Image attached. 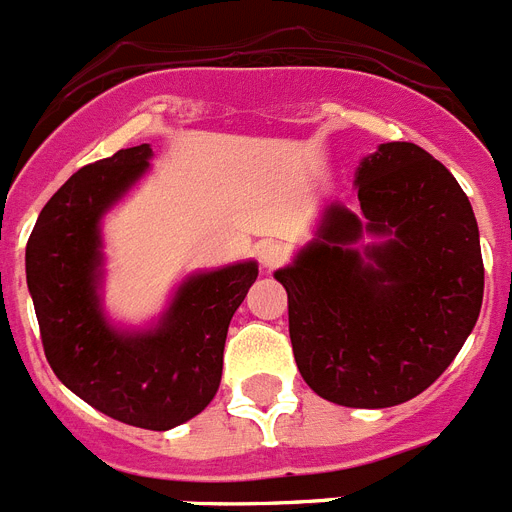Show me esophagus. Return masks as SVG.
Wrapping results in <instances>:
<instances>
[{
  "instance_id": "esophagus-1",
  "label": "esophagus",
  "mask_w": 512,
  "mask_h": 512,
  "mask_svg": "<svg viewBox=\"0 0 512 512\" xmlns=\"http://www.w3.org/2000/svg\"><path fill=\"white\" fill-rule=\"evenodd\" d=\"M257 257H260V265L265 270H276L289 260V249L283 247L281 242H265L260 252H257Z\"/></svg>"
}]
</instances>
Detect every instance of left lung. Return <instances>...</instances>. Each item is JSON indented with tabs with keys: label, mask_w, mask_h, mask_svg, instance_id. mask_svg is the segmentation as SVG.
Segmentation results:
<instances>
[{
	"label": "left lung",
	"mask_w": 512,
	"mask_h": 512,
	"mask_svg": "<svg viewBox=\"0 0 512 512\" xmlns=\"http://www.w3.org/2000/svg\"><path fill=\"white\" fill-rule=\"evenodd\" d=\"M361 221L325 208L317 239L276 278L289 294L296 367L320 398L388 409L427 390L474 330L484 296L479 226L455 176L414 143H385L356 171Z\"/></svg>",
	"instance_id": "1"
}]
</instances>
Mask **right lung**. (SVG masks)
Wrapping results in <instances>:
<instances>
[{"instance_id":"add662e5","label":"right lung","mask_w":512,"mask_h":512,"mask_svg":"<svg viewBox=\"0 0 512 512\" xmlns=\"http://www.w3.org/2000/svg\"><path fill=\"white\" fill-rule=\"evenodd\" d=\"M150 156L143 143L75 171L30 231L25 273L54 375L111 419L163 432L213 401L229 322L257 265L190 278L156 330L124 336L106 325L96 296L98 221L143 176Z\"/></svg>"}]
</instances>
